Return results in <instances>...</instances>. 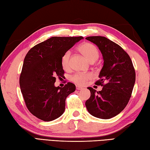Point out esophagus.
I'll return each mask as SVG.
<instances>
[{
	"label": "esophagus",
	"mask_w": 150,
	"mask_h": 150,
	"mask_svg": "<svg viewBox=\"0 0 150 150\" xmlns=\"http://www.w3.org/2000/svg\"><path fill=\"white\" fill-rule=\"evenodd\" d=\"M76 89H77V90H82V88L79 86H76Z\"/></svg>",
	"instance_id": "1"
}]
</instances>
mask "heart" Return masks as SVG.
<instances>
[{"instance_id": "obj_1", "label": "heart", "mask_w": 150, "mask_h": 150, "mask_svg": "<svg viewBox=\"0 0 150 150\" xmlns=\"http://www.w3.org/2000/svg\"><path fill=\"white\" fill-rule=\"evenodd\" d=\"M79 51L91 62L96 60L99 56V52L97 47L93 44L85 42L79 46ZM70 57L71 52L66 51L61 57V65L64 69H68L70 67ZM93 75L91 73H75L70 77V80L79 85H84L87 81L91 79Z\"/></svg>"}]
</instances>
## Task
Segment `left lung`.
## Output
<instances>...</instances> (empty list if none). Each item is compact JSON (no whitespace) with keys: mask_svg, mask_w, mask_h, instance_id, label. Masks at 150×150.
<instances>
[{"mask_svg":"<svg viewBox=\"0 0 150 150\" xmlns=\"http://www.w3.org/2000/svg\"><path fill=\"white\" fill-rule=\"evenodd\" d=\"M86 39L96 44L103 54L104 65L96 85L103 86L97 91L88 88L91 96L86 101L88 112L103 119H111L127 106L135 82V71L129 55L113 41L101 36L88 37Z\"/></svg>","mask_w":150,"mask_h":150,"instance_id":"1","label":"left lung"}]
</instances>
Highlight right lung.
Here are the masks:
<instances>
[{
  "label": "right lung",
  "instance_id": "right-lung-1",
  "mask_svg": "<svg viewBox=\"0 0 150 150\" xmlns=\"http://www.w3.org/2000/svg\"><path fill=\"white\" fill-rule=\"evenodd\" d=\"M82 37H53L31 48L24 60L19 79L21 92L31 114L44 121H52L62 115L66 98L74 92L75 86L68 82L55 87L56 77L64 71L61 57Z\"/></svg>",
  "mask_w": 150,
  "mask_h": 150
}]
</instances>
